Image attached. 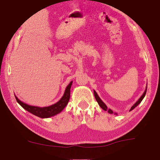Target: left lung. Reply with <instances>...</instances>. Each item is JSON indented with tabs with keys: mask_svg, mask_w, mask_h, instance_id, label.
<instances>
[{
	"mask_svg": "<svg viewBox=\"0 0 160 160\" xmlns=\"http://www.w3.org/2000/svg\"><path fill=\"white\" fill-rule=\"evenodd\" d=\"M147 88H146V90H145V91L144 92V93H143V95H142L141 97H140V98L138 100V101L136 102V103L133 104V106L132 107V108H131V109H130V111H132V110H133V108H136V107H137L138 105H139L140 103H141L142 102V101L143 100V98H144V96H145V95H146V92H147ZM94 95H95V99H96V101H97V102H98V105L100 106H101V108H102V109H103L104 111H108L109 113H113V111L112 110H111V109H108V108H107V106H106V105L105 104L103 101H101V99L100 98H99V96L98 95V94L96 93V92L94 90Z\"/></svg>",
	"mask_w": 160,
	"mask_h": 160,
	"instance_id": "obj_1",
	"label": "left lung"
}]
</instances>
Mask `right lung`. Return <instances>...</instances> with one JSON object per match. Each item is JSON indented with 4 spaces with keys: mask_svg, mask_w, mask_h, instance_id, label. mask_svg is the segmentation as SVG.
<instances>
[{
    "mask_svg": "<svg viewBox=\"0 0 160 160\" xmlns=\"http://www.w3.org/2000/svg\"><path fill=\"white\" fill-rule=\"evenodd\" d=\"M72 82H70L68 86H67L65 93H64L63 96L59 101L56 103L55 104L52 105L50 106L43 107V108H40V107L37 106H29L25 103H23L17 97L15 96L16 101L18 103L21 105V107H23L25 110L30 112L34 115L38 116V117L44 118H49L52 116H54L60 113V112L65 108V107L68 103L69 100H70V88L72 86Z\"/></svg>",
    "mask_w": 160,
    "mask_h": 160,
    "instance_id": "right-lung-1",
    "label": "right lung"
}]
</instances>
